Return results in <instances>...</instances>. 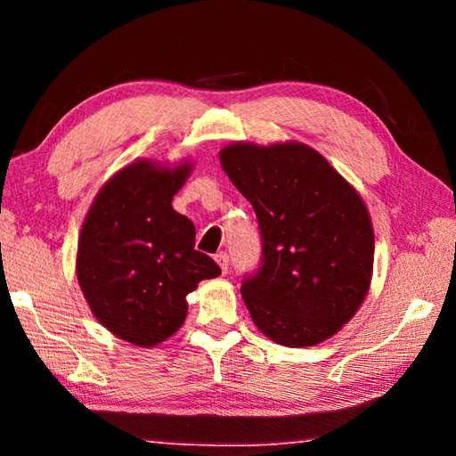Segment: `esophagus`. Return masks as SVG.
Masks as SVG:
<instances>
[{
    "label": "esophagus",
    "instance_id": "1",
    "mask_svg": "<svg viewBox=\"0 0 456 456\" xmlns=\"http://www.w3.org/2000/svg\"><path fill=\"white\" fill-rule=\"evenodd\" d=\"M215 261H217V264H219L221 272L227 273V269H229V256H227V251H219L217 256H215Z\"/></svg>",
    "mask_w": 456,
    "mask_h": 456
}]
</instances>
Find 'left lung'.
Wrapping results in <instances>:
<instances>
[{"label": "left lung", "mask_w": 456, "mask_h": 456, "mask_svg": "<svg viewBox=\"0 0 456 456\" xmlns=\"http://www.w3.org/2000/svg\"><path fill=\"white\" fill-rule=\"evenodd\" d=\"M221 165L259 225V267L241 281L256 326L288 348L334 336L372 275L374 233L360 195L299 142L229 144Z\"/></svg>", "instance_id": "obj_1"}]
</instances>
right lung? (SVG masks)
Segmentation results:
<instances>
[{
  "instance_id": "1",
  "label": "right lung",
  "mask_w": 456,
  "mask_h": 456,
  "mask_svg": "<svg viewBox=\"0 0 456 456\" xmlns=\"http://www.w3.org/2000/svg\"><path fill=\"white\" fill-rule=\"evenodd\" d=\"M189 165L146 160L114 175L84 221L76 273L92 312L114 336L157 346L183 326L187 293L221 273L195 249V225L173 209Z\"/></svg>"
}]
</instances>
